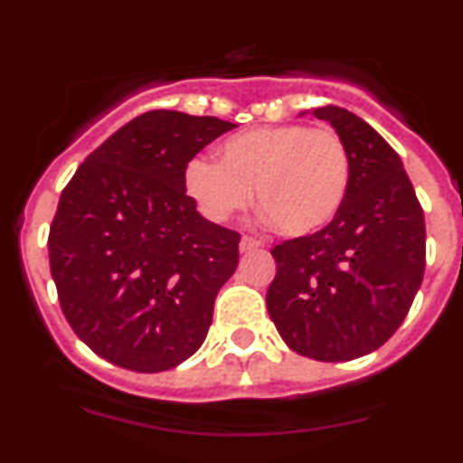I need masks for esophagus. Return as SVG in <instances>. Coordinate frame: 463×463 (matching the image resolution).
<instances>
[{
    "label": "esophagus",
    "instance_id": "obj_1",
    "mask_svg": "<svg viewBox=\"0 0 463 463\" xmlns=\"http://www.w3.org/2000/svg\"><path fill=\"white\" fill-rule=\"evenodd\" d=\"M261 241L260 240H255V237H249V235H244L241 237V241H240V250L241 253H250V250H258V249H261Z\"/></svg>",
    "mask_w": 463,
    "mask_h": 463
}]
</instances>
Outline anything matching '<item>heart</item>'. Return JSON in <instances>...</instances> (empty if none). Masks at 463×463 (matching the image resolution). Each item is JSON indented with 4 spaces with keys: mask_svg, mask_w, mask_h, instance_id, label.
<instances>
[{
    "mask_svg": "<svg viewBox=\"0 0 463 463\" xmlns=\"http://www.w3.org/2000/svg\"><path fill=\"white\" fill-rule=\"evenodd\" d=\"M352 161L331 128L266 125L228 137L217 163L193 158L184 172L188 197L210 222H226L250 199L273 228L288 237L329 226L347 199Z\"/></svg>",
    "mask_w": 463,
    "mask_h": 463,
    "instance_id": "heart-1",
    "label": "heart"
}]
</instances>
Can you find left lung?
<instances>
[{"mask_svg":"<svg viewBox=\"0 0 463 463\" xmlns=\"http://www.w3.org/2000/svg\"><path fill=\"white\" fill-rule=\"evenodd\" d=\"M347 145L352 181L334 222L270 250L266 309L284 343L325 363L361 358L401 326L426 269V223L399 154L343 107H316Z\"/></svg>","mask_w":463,"mask_h":463,"instance_id":"obj_1","label":"left lung"}]
</instances>
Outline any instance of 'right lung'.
Masks as SVG:
<instances>
[{"instance_id": "right-lung-1", "label": "right lung", "mask_w": 463, "mask_h": 463, "mask_svg": "<svg viewBox=\"0 0 463 463\" xmlns=\"http://www.w3.org/2000/svg\"><path fill=\"white\" fill-rule=\"evenodd\" d=\"M232 128L214 116L147 111L93 149L60 194L51 275L64 318L105 361L152 374L203 345L240 235L199 214L184 172Z\"/></svg>"}]
</instances>
